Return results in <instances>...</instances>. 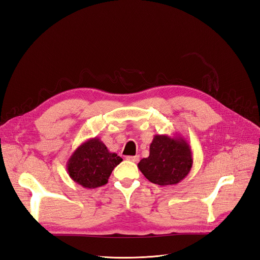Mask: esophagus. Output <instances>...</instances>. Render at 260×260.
<instances>
[{
	"label": "esophagus",
	"mask_w": 260,
	"mask_h": 260,
	"mask_svg": "<svg viewBox=\"0 0 260 260\" xmlns=\"http://www.w3.org/2000/svg\"><path fill=\"white\" fill-rule=\"evenodd\" d=\"M127 160H131L133 162H137L139 160V155H135V156H127L126 157Z\"/></svg>",
	"instance_id": "esophagus-1"
}]
</instances>
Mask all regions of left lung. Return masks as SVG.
Masks as SVG:
<instances>
[{
    "label": "left lung",
    "instance_id": "8db88e82",
    "mask_svg": "<svg viewBox=\"0 0 260 260\" xmlns=\"http://www.w3.org/2000/svg\"><path fill=\"white\" fill-rule=\"evenodd\" d=\"M191 166V149L180 135H155L150 145V155L138 162L143 176L160 186L178 184L189 174Z\"/></svg>",
    "mask_w": 260,
    "mask_h": 260
}]
</instances>
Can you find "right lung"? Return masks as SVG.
Returning <instances> with one entry per match:
<instances>
[{
    "mask_svg": "<svg viewBox=\"0 0 260 260\" xmlns=\"http://www.w3.org/2000/svg\"><path fill=\"white\" fill-rule=\"evenodd\" d=\"M123 159L111 153L98 137L82 142L67 160L71 179L84 188H96L108 182L114 167Z\"/></svg>",
    "mask_w": 260,
    "mask_h": 260,
    "instance_id": "add662e5",
    "label": "right lung"
}]
</instances>
